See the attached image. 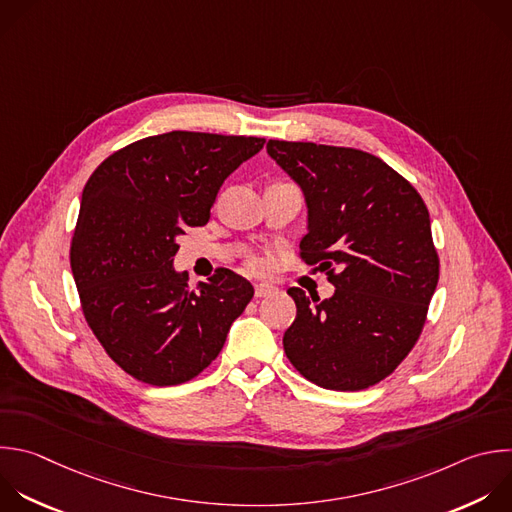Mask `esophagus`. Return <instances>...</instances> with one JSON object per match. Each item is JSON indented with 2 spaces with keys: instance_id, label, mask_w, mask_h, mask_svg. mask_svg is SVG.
I'll return each mask as SVG.
<instances>
[{
  "instance_id": "esophagus-1",
  "label": "esophagus",
  "mask_w": 512,
  "mask_h": 512,
  "mask_svg": "<svg viewBox=\"0 0 512 512\" xmlns=\"http://www.w3.org/2000/svg\"><path fill=\"white\" fill-rule=\"evenodd\" d=\"M273 293H277V287H273L269 283H257L255 285V297H269Z\"/></svg>"
}]
</instances>
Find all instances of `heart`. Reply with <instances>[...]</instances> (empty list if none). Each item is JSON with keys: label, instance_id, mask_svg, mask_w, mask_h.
<instances>
[{"label": "heart", "instance_id": "1", "mask_svg": "<svg viewBox=\"0 0 512 512\" xmlns=\"http://www.w3.org/2000/svg\"><path fill=\"white\" fill-rule=\"evenodd\" d=\"M247 269H249V271H253V273H259V271L263 269V265H261V261H259V259L251 257V259H247Z\"/></svg>", "mask_w": 512, "mask_h": 512}]
</instances>
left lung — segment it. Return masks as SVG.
Here are the masks:
<instances>
[{"label":"left lung","mask_w":512,"mask_h":512,"mask_svg":"<svg viewBox=\"0 0 512 512\" xmlns=\"http://www.w3.org/2000/svg\"><path fill=\"white\" fill-rule=\"evenodd\" d=\"M267 152L307 201L299 257L335 285L329 299L287 289L297 315L283 335L285 354L325 390H366L406 360L426 323L440 277L426 203L392 166L358 148L269 140Z\"/></svg>","instance_id":"left-lung-1"}]
</instances>
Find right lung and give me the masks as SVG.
<instances>
[{
  "instance_id": "right-lung-1",
  "label": "right lung",
  "mask_w": 512,
  "mask_h": 512,
  "mask_svg": "<svg viewBox=\"0 0 512 512\" xmlns=\"http://www.w3.org/2000/svg\"><path fill=\"white\" fill-rule=\"evenodd\" d=\"M265 138L173 130L110 154L88 179L70 243L82 313L132 378L177 386L207 370L253 285L219 267L191 289L177 239L203 227L225 179Z\"/></svg>"
}]
</instances>
